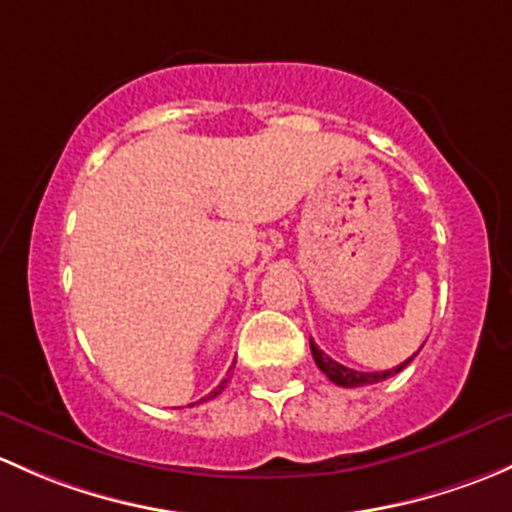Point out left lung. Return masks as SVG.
<instances>
[{"label": "left lung", "instance_id": "left-lung-1", "mask_svg": "<svg viewBox=\"0 0 512 512\" xmlns=\"http://www.w3.org/2000/svg\"><path fill=\"white\" fill-rule=\"evenodd\" d=\"M310 352H313V360L315 365L320 367V370L325 372V377L330 379V382L337 384V387H362V384H377V382H384L387 377H394V374H399L404 370V367L409 365V362L414 360L419 352H414L409 360H404L402 365L392 367V370H384V372H357V370H350V367L340 365V362H335L333 357L325 355L323 350H320L318 345H315L313 340H310Z\"/></svg>", "mask_w": 512, "mask_h": 512}]
</instances>
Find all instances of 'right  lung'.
<instances>
[{"label": "right lung", "instance_id": "add662e5", "mask_svg": "<svg viewBox=\"0 0 512 512\" xmlns=\"http://www.w3.org/2000/svg\"><path fill=\"white\" fill-rule=\"evenodd\" d=\"M226 382H229V379H224V382H221V384H219V387H217V389H214V392H212V394H207V397H204V399H202V402H207V399H214V397H219V394H221V389H224V387H226ZM189 407H194V404H189Z\"/></svg>", "mask_w": 512, "mask_h": 512}]
</instances>
